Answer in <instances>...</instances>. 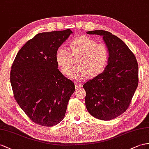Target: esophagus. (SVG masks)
<instances>
[{"mask_svg":"<svg viewBox=\"0 0 149 149\" xmlns=\"http://www.w3.org/2000/svg\"><path fill=\"white\" fill-rule=\"evenodd\" d=\"M75 87L76 89H79L80 87H81V86H80V84H79L75 83Z\"/></svg>","mask_w":149,"mask_h":149,"instance_id":"1","label":"esophagus"}]
</instances>
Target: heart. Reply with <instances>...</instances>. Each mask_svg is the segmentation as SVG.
<instances>
[{"label":"heart","instance_id":"1","mask_svg":"<svg viewBox=\"0 0 149 149\" xmlns=\"http://www.w3.org/2000/svg\"><path fill=\"white\" fill-rule=\"evenodd\" d=\"M55 59L58 69L65 76L70 74L75 62L77 68L71 76L82 81L102 73L108 62L109 51L104 44L88 36H78L69 42L67 51L62 48L56 51Z\"/></svg>","mask_w":149,"mask_h":149}]
</instances>
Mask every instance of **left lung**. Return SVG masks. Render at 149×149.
Wrapping results in <instances>:
<instances>
[{
  "instance_id": "1",
  "label": "left lung",
  "mask_w": 149,
  "mask_h": 149,
  "mask_svg": "<svg viewBox=\"0 0 149 149\" xmlns=\"http://www.w3.org/2000/svg\"><path fill=\"white\" fill-rule=\"evenodd\" d=\"M87 33L102 36L109 56L103 72L83 85L86 106L93 116L111 120L123 114L130 104L139 84L138 63L127 45L112 33L103 30Z\"/></svg>"
}]
</instances>
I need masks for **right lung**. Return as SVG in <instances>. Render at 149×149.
Returning a JSON list of instances; mask_svg holds the SVG:
<instances>
[{"mask_svg":"<svg viewBox=\"0 0 149 149\" xmlns=\"http://www.w3.org/2000/svg\"><path fill=\"white\" fill-rule=\"evenodd\" d=\"M72 31L41 33L26 42L11 67L14 99L34 123L52 127L62 121L75 85L58 69L56 51Z\"/></svg>","mask_w":149,"mask_h":149,"instance_id":"1","label":"right lung"}]
</instances>
